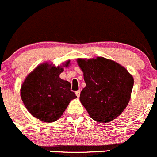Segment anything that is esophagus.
I'll return each mask as SVG.
<instances>
[{
	"label": "esophagus",
	"instance_id": "34e87169",
	"mask_svg": "<svg viewBox=\"0 0 157 157\" xmlns=\"http://www.w3.org/2000/svg\"><path fill=\"white\" fill-rule=\"evenodd\" d=\"M80 90L76 91V95L77 96V98H79V97H80Z\"/></svg>",
	"mask_w": 157,
	"mask_h": 157
}]
</instances>
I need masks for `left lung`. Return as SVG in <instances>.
Instances as JSON below:
<instances>
[{
  "label": "left lung",
  "instance_id": "1",
  "mask_svg": "<svg viewBox=\"0 0 157 157\" xmlns=\"http://www.w3.org/2000/svg\"><path fill=\"white\" fill-rule=\"evenodd\" d=\"M86 87L80 100L89 115L98 122L115 119L126 108L134 80L125 67L104 57L78 59Z\"/></svg>",
  "mask_w": 157,
  "mask_h": 157
}]
</instances>
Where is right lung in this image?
Returning <instances> with one entry per match:
<instances>
[{
  "label": "right lung",
  "instance_id": "1",
  "mask_svg": "<svg viewBox=\"0 0 157 157\" xmlns=\"http://www.w3.org/2000/svg\"><path fill=\"white\" fill-rule=\"evenodd\" d=\"M70 61L67 62L66 67ZM61 67L44 63L36 67L25 80L21 97L25 106L35 118L45 122L56 121L71 100L76 98L70 82L59 78Z\"/></svg>",
  "mask_w": 157,
  "mask_h": 157
}]
</instances>
